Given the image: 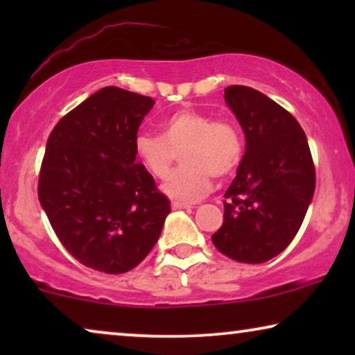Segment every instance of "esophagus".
I'll return each mask as SVG.
<instances>
[{"mask_svg": "<svg viewBox=\"0 0 355 355\" xmlns=\"http://www.w3.org/2000/svg\"><path fill=\"white\" fill-rule=\"evenodd\" d=\"M171 207L173 210H187V208H192V205H189V203H181V202H173Z\"/></svg>", "mask_w": 355, "mask_h": 355, "instance_id": "1", "label": "esophagus"}]
</instances>
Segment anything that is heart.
Instances as JSON below:
<instances>
[{"mask_svg": "<svg viewBox=\"0 0 355 355\" xmlns=\"http://www.w3.org/2000/svg\"><path fill=\"white\" fill-rule=\"evenodd\" d=\"M181 163L162 191L179 202H196L213 187V176L234 173L242 158L239 130L230 121H213L192 108L174 111L159 124V137L140 134L134 152L145 171L157 179L168 178L174 157L181 152Z\"/></svg>", "mask_w": 355, "mask_h": 355, "instance_id": "b5f03b06", "label": "heart"}]
</instances>
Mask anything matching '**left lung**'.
I'll return each instance as SVG.
<instances>
[{
    "instance_id": "1",
    "label": "left lung",
    "mask_w": 355,
    "mask_h": 355,
    "mask_svg": "<svg viewBox=\"0 0 355 355\" xmlns=\"http://www.w3.org/2000/svg\"><path fill=\"white\" fill-rule=\"evenodd\" d=\"M225 101L244 130L245 153L211 241L232 260L263 263L279 255L302 225L315 192L312 155L294 116L261 92L231 85Z\"/></svg>"
}]
</instances>
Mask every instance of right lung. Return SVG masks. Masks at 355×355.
<instances>
[{
	"label": "right lung",
	"instance_id": "right-lung-1",
	"mask_svg": "<svg viewBox=\"0 0 355 355\" xmlns=\"http://www.w3.org/2000/svg\"><path fill=\"white\" fill-rule=\"evenodd\" d=\"M155 101L105 87L51 130L38 200L66 250L92 270L121 275L157 244L169 200L135 162L134 140Z\"/></svg>",
	"mask_w": 355,
	"mask_h": 355
}]
</instances>
